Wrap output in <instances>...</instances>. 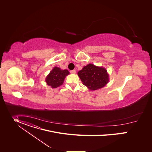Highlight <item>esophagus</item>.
<instances>
[{"label": "esophagus", "instance_id": "obj_1", "mask_svg": "<svg viewBox=\"0 0 152 152\" xmlns=\"http://www.w3.org/2000/svg\"><path fill=\"white\" fill-rule=\"evenodd\" d=\"M70 72H71V74H75V72H76V71H75V69H73V70H71V71H70Z\"/></svg>", "mask_w": 152, "mask_h": 152}]
</instances>
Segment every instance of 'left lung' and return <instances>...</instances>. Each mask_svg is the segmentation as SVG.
I'll return each mask as SVG.
<instances>
[{"instance_id":"8db88e82","label":"left lung","mask_w":152,"mask_h":152,"mask_svg":"<svg viewBox=\"0 0 152 152\" xmlns=\"http://www.w3.org/2000/svg\"><path fill=\"white\" fill-rule=\"evenodd\" d=\"M78 75L91 91H95L105 87L109 81V76L106 68L88 64L78 72Z\"/></svg>"}]
</instances>
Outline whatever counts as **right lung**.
I'll use <instances>...</instances> for the list:
<instances>
[{"label": "right lung", "instance_id": "1", "mask_svg": "<svg viewBox=\"0 0 152 152\" xmlns=\"http://www.w3.org/2000/svg\"><path fill=\"white\" fill-rule=\"evenodd\" d=\"M69 74L67 69H61L59 67L54 66L45 78L47 84L52 88H56L62 86L66 75Z\"/></svg>", "mask_w": 152, "mask_h": 152}]
</instances>
